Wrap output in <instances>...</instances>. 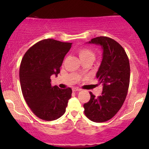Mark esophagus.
<instances>
[{
	"label": "esophagus",
	"instance_id": "34e87169",
	"mask_svg": "<svg viewBox=\"0 0 149 149\" xmlns=\"http://www.w3.org/2000/svg\"><path fill=\"white\" fill-rule=\"evenodd\" d=\"M80 90H81V89L78 88H73V92H78V91H80Z\"/></svg>",
	"mask_w": 149,
	"mask_h": 149
}]
</instances>
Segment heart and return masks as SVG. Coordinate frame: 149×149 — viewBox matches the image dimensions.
Segmentation results:
<instances>
[{
    "label": "heart",
    "mask_w": 149,
    "mask_h": 149,
    "mask_svg": "<svg viewBox=\"0 0 149 149\" xmlns=\"http://www.w3.org/2000/svg\"><path fill=\"white\" fill-rule=\"evenodd\" d=\"M78 55H79L80 59L81 60H84V59H92L94 60L95 58V54L92 50L88 48H85V47H82V48L78 49Z\"/></svg>",
    "instance_id": "1"
}]
</instances>
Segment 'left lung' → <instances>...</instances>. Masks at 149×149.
<instances>
[{
	"label": "left lung",
	"mask_w": 149,
	"mask_h": 149,
	"mask_svg": "<svg viewBox=\"0 0 149 149\" xmlns=\"http://www.w3.org/2000/svg\"><path fill=\"white\" fill-rule=\"evenodd\" d=\"M89 43L100 45L103 49V59L96 75L103 91L97 97L90 92V100L83 105L84 113L90 120L102 123L112 118L122 107L129 88L130 67L124 48L113 39L100 36Z\"/></svg>",
	"instance_id": "1"
}]
</instances>
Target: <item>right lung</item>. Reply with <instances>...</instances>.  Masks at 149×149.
<instances>
[{
  "label": "right lung",
  "mask_w": 149,
  "mask_h": 149,
  "mask_svg": "<svg viewBox=\"0 0 149 149\" xmlns=\"http://www.w3.org/2000/svg\"><path fill=\"white\" fill-rule=\"evenodd\" d=\"M71 42L44 39L31 47L22 58L19 80L24 98L39 118L51 121L64 115L72 90L52 86L50 76H56Z\"/></svg>",
  "instance_id": "1"
}]
</instances>
